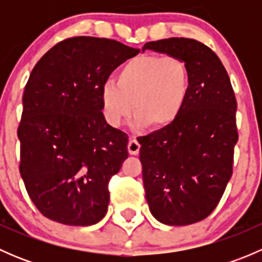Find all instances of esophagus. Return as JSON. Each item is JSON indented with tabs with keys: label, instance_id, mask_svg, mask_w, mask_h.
I'll list each match as a JSON object with an SVG mask.
<instances>
[{
	"label": "esophagus",
	"instance_id": "obj_1",
	"mask_svg": "<svg viewBox=\"0 0 262 262\" xmlns=\"http://www.w3.org/2000/svg\"><path fill=\"white\" fill-rule=\"evenodd\" d=\"M139 149H141V144H139V142L137 141L136 138H132L128 143V152L130 153V155L136 156L139 153Z\"/></svg>",
	"mask_w": 262,
	"mask_h": 262
}]
</instances>
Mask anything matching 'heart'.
I'll use <instances>...</instances> for the list:
<instances>
[{"label":"heart","instance_id":"heart-1","mask_svg":"<svg viewBox=\"0 0 262 262\" xmlns=\"http://www.w3.org/2000/svg\"><path fill=\"white\" fill-rule=\"evenodd\" d=\"M191 87L187 63L178 55L142 54L119 70L116 83L101 89V106L112 125L119 126L136 112L138 126L162 129L184 109Z\"/></svg>","mask_w":262,"mask_h":262}]
</instances>
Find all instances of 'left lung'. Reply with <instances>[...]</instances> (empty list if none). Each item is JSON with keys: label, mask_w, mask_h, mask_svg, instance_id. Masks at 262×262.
<instances>
[{"label": "left lung", "mask_w": 262, "mask_h": 262, "mask_svg": "<svg viewBox=\"0 0 262 262\" xmlns=\"http://www.w3.org/2000/svg\"><path fill=\"white\" fill-rule=\"evenodd\" d=\"M146 49L178 55L190 70V94L179 118L138 139L150 213L167 226H187L215 209L232 176L236 96L226 68L205 44L168 38L148 41Z\"/></svg>", "instance_id": "1"}]
</instances>
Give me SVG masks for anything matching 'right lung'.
<instances>
[{"instance_id":"right-lung-1","label":"right lung","mask_w":262,"mask_h":262,"mask_svg":"<svg viewBox=\"0 0 262 262\" xmlns=\"http://www.w3.org/2000/svg\"><path fill=\"white\" fill-rule=\"evenodd\" d=\"M138 53L113 39L75 36L31 71L17 129L20 173L48 219L91 226L106 214L109 181L128 158V136L105 120L101 89Z\"/></svg>"}]
</instances>
